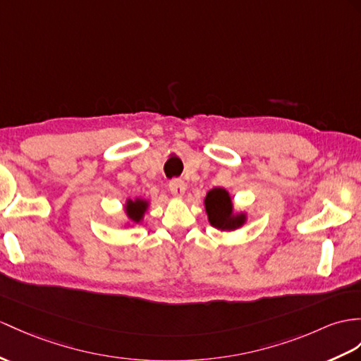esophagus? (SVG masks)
Segmentation results:
<instances>
[{
	"label": "esophagus",
	"instance_id": "34e87169",
	"mask_svg": "<svg viewBox=\"0 0 361 361\" xmlns=\"http://www.w3.org/2000/svg\"><path fill=\"white\" fill-rule=\"evenodd\" d=\"M169 188L174 196L180 197V196H183V192H185V182H183L182 179H171L169 183Z\"/></svg>",
	"mask_w": 361,
	"mask_h": 361
}]
</instances>
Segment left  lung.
<instances>
[{"label": "left lung", "instance_id": "8db88e82", "mask_svg": "<svg viewBox=\"0 0 361 361\" xmlns=\"http://www.w3.org/2000/svg\"><path fill=\"white\" fill-rule=\"evenodd\" d=\"M204 204L209 224L217 230L233 231L247 222V214L234 213L231 196L225 188L209 190Z\"/></svg>", "mask_w": 361, "mask_h": 361}]
</instances>
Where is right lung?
<instances>
[{"mask_svg": "<svg viewBox=\"0 0 361 361\" xmlns=\"http://www.w3.org/2000/svg\"><path fill=\"white\" fill-rule=\"evenodd\" d=\"M147 208H148V202L145 199H135V200L128 199L126 204L127 217L133 224H139L144 219Z\"/></svg>", "mask_w": 361, "mask_h": 361, "instance_id": "obj_1", "label": "right lung"}]
</instances>
